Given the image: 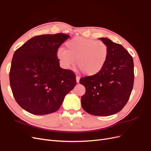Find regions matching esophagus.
Masks as SVG:
<instances>
[{
  "mask_svg": "<svg viewBox=\"0 0 151 151\" xmlns=\"http://www.w3.org/2000/svg\"><path fill=\"white\" fill-rule=\"evenodd\" d=\"M79 80H80V77L79 76H77L76 77V82H77V83H79Z\"/></svg>",
  "mask_w": 151,
  "mask_h": 151,
  "instance_id": "34e87169",
  "label": "esophagus"
}]
</instances>
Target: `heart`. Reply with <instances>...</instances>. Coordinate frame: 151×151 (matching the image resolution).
I'll use <instances>...</instances> for the list:
<instances>
[{
    "label": "heart",
    "mask_w": 151,
    "mask_h": 151,
    "mask_svg": "<svg viewBox=\"0 0 151 151\" xmlns=\"http://www.w3.org/2000/svg\"><path fill=\"white\" fill-rule=\"evenodd\" d=\"M65 49L60 48L57 57L62 66L69 69L77 65L84 74H97L104 66L108 56L107 45L100 41L83 37H76L67 41Z\"/></svg>",
    "instance_id": "b5f03b06"
}]
</instances>
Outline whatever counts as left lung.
I'll use <instances>...</instances> for the list:
<instances>
[{"mask_svg": "<svg viewBox=\"0 0 151 151\" xmlns=\"http://www.w3.org/2000/svg\"><path fill=\"white\" fill-rule=\"evenodd\" d=\"M100 40L108 46L107 60L97 74L80 79L86 88L81 104L91 115L109 116L121 111L130 98L134 81V61L121 45L107 38Z\"/></svg>", "mask_w": 151, "mask_h": 151, "instance_id": "obj_1", "label": "left lung"}]
</instances>
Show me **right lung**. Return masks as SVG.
Wrapping results in <instances>:
<instances>
[{
  "label": "right lung",
  "instance_id": "obj_1",
  "mask_svg": "<svg viewBox=\"0 0 151 151\" xmlns=\"http://www.w3.org/2000/svg\"><path fill=\"white\" fill-rule=\"evenodd\" d=\"M69 37L63 33L36 36L14 53L10 84L16 102L26 111L37 115L55 112L76 85L74 73L62 68L56 55Z\"/></svg>",
  "mask_w": 151,
  "mask_h": 151
}]
</instances>
